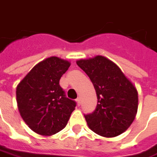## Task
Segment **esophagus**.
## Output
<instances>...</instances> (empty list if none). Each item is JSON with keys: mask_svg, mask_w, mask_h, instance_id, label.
<instances>
[{"mask_svg": "<svg viewBox=\"0 0 157 157\" xmlns=\"http://www.w3.org/2000/svg\"><path fill=\"white\" fill-rule=\"evenodd\" d=\"M75 101H76V103H77V105L78 106L81 105V98H78L76 99Z\"/></svg>", "mask_w": 157, "mask_h": 157, "instance_id": "obj_1", "label": "esophagus"}]
</instances>
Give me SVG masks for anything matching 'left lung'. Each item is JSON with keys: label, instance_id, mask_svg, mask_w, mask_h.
Here are the masks:
<instances>
[{"label": "left lung", "instance_id": "obj_1", "mask_svg": "<svg viewBox=\"0 0 157 157\" xmlns=\"http://www.w3.org/2000/svg\"><path fill=\"white\" fill-rule=\"evenodd\" d=\"M76 63L90 77L98 97L95 111L84 115L89 127L107 138L124 133L137 113L135 86L118 66L104 56L80 59Z\"/></svg>", "mask_w": 157, "mask_h": 157}]
</instances>
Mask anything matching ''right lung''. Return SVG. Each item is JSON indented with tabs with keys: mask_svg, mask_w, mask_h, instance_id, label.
I'll return each instance as SVG.
<instances>
[{
	"mask_svg": "<svg viewBox=\"0 0 157 157\" xmlns=\"http://www.w3.org/2000/svg\"><path fill=\"white\" fill-rule=\"evenodd\" d=\"M70 62L52 56L40 61L17 87V102L22 119L32 131L50 136L67 124L76 103L66 98L59 79Z\"/></svg>",
	"mask_w": 157,
	"mask_h": 157,
	"instance_id": "right-lung-1",
	"label": "right lung"
}]
</instances>
